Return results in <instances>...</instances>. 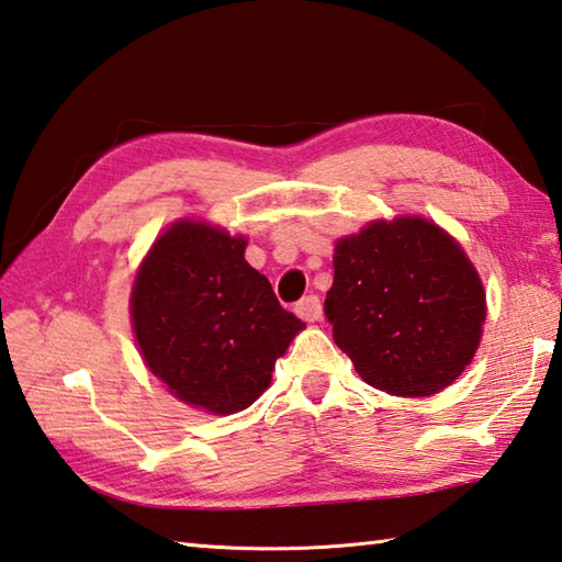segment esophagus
<instances>
[{
    "mask_svg": "<svg viewBox=\"0 0 562 562\" xmlns=\"http://www.w3.org/2000/svg\"><path fill=\"white\" fill-rule=\"evenodd\" d=\"M294 312H297V316H302L304 322H316L322 316V300L316 297V294H307V297H302L294 304Z\"/></svg>",
    "mask_w": 562,
    "mask_h": 562,
    "instance_id": "1",
    "label": "esophagus"
}]
</instances>
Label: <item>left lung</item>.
Wrapping results in <instances>:
<instances>
[{"mask_svg":"<svg viewBox=\"0 0 562 562\" xmlns=\"http://www.w3.org/2000/svg\"><path fill=\"white\" fill-rule=\"evenodd\" d=\"M324 314L366 383L417 397L467 369L486 302L472 262L440 226L395 218L336 243Z\"/></svg>","mask_w":562,"mask_h":562,"instance_id":"1","label":"left lung"}]
</instances>
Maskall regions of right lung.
Returning <instances> with one entry per match:
<instances>
[{
    "instance_id": "add662e5",
    "label": "right lung",
    "mask_w": 562,
    "mask_h": 562,
    "mask_svg": "<svg viewBox=\"0 0 562 562\" xmlns=\"http://www.w3.org/2000/svg\"><path fill=\"white\" fill-rule=\"evenodd\" d=\"M243 252V238L179 221L132 288V324L149 371L179 401L218 415L258 401L304 326Z\"/></svg>"
}]
</instances>
